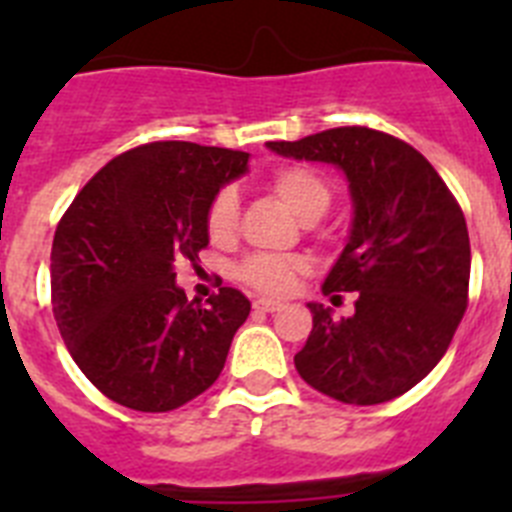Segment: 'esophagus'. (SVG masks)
I'll use <instances>...</instances> for the list:
<instances>
[{"instance_id":"34e87169","label":"esophagus","mask_w":512,"mask_h":512,"mask_svg":"<svg viewBox=\"0 0 512 512\" xmlns=\"http://www.w3.org/2000/svg\"><path fill=\"white\" fill-rule=\"evenodd\" d=\"M253 307H256L259 312H277L279 307H282V302L269 300V297H259V300L253 302Z\"/></svg>"}]
</instances>
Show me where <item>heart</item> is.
I'll use <instances>...</instances> for the list:
<instances>
[{
    "label": "heart",
    "instance_id": "b5f03b06",
    "mask_svg": "<svg viewBox=\"0 0 512 512\" xmlns=\"http://www.w3.org/2000/svg\"><path fill=\"white\" fill-rule=\"evenodd\" d=\"M271 189L279 200L295 212L302 220H310L315 215H323L330 205V189L323 182L318 171L307 166H287L271 176ZM238 220V192L233 187H223L212 197L207 207V230L215 241H225L235 230ZM305 266L295 259H282V256H269V253H256L241 266V279L261 292L282 295L292 287L295 277Z\"/></svg>",
    "mask_w": 512,
    "mask_h": 512
}]
</instances>
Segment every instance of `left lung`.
<instances>
[{"label":"left lung","mask_w":512,"mask_h":512,"mask_svg":"<svg viewBox=\"0 0 512 512\" xmlns=\"http://www.w3.org/2000/svg\"><path fill=\"white\" fill-rule=\"evenodd\" d=\"M266 146L338 166L354 202L323 295L356 292V310L333 320L330 307L307 302L312 330L297 372L346 405L405 395L443 359L467 310L472 251L459 202L423 153L379 130L354 125Z\"/></svg>","instance_id":"8db88e82"}]
</instances>
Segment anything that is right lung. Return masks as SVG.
Listing matches in <instances>:
<instances>
[{
	"instance_id": "add662e5",
	"label": "right lung",
	"mask_w": 512,
	"mask_h": 512,
	"mask_svg": "<svg viewBox=\"0 0 512 512\" xmlns=\"http://www.w3.org/2000/svg\"><path fill=\"white\" fill-rule=\"evenodd\" d=\"M246 171L243 151L158 140L112 158L61 217L53 315L81 372L117 405L169 413L223 372L251 302L233 287L189 302L174 264L210 243L207 207Z\"/></svg>"
}]
</instances>
